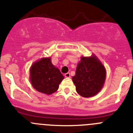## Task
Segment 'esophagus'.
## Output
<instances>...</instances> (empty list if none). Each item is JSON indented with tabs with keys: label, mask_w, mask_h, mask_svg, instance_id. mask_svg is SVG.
Returning <instances> with one entry per match:
<instances>
[{
	"label": "esophagus",
	"mask_w": 133,
	"mask_h": 133,
	"mask_svg": "<svg viewBox=\"0 0 133 133\" xmlns=\"http://www.w3.org/2000/svg\"><path fill=\"white\" fill-rule=\"evenodd\" d=\"M65 77H66V78H70V73H65Z\"/></svg>",
	"instance_id": "1"
}]
</instances>
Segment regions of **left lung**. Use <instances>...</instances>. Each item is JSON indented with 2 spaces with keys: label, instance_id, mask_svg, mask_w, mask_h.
<instances>
[{
  "label": "left lung",
  "instance_id": "obj_1",
  "mask_svg": "<svg viewBox=\"0 0 133 133\" xmlns=\"http://www.w3.org/2000/svg\"><path fill=\"white\" fill-rule=\"evenodd\" d=\"M105 75V68L96 57H82L72 78L76 92L84 97L95 96L102 88Z\"/></svg>",
  "mask_w": 133,
  "mask_h": 133
}]
</instances>
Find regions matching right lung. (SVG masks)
I'll list each match as a JSON object with an SVG mask.
<instances>
[{"label":"right lung","instance_id":"add662e5","mask_svg":"<svg viewBox=\"0 0 133 133\" xmlns=\"http://www.w3.org/2000/svg\"><path fill=\"white\" fill-rule=\"evenodd\" d=\"M64 76L52 64L50 58H42L32 65L30 80L33 88L42 93L51 95L58 89Z\"/></svg>","mask_w":133,"mask_h":133}]
</instances>
